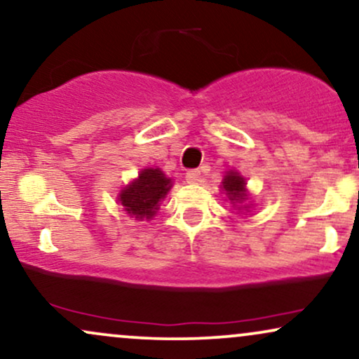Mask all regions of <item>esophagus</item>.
Returning <instances> with one entry per match:
<instances>
[{"label":"esophagus","mask_w":359,"mask_h":359,"mask_svg":"<svg viewBox=\"0 0 359 359\" xmlns=\"http://www.w3.org/2000/svg\"><path fill=\"white\" fill-rule=\"evenodd\" d=\"M185 180H187L189 184H197L198 180H201V170H189L187 174H185Z\"/></svg>","instance_id":"esophagus-1"}]
</instances>
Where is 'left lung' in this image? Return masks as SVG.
I'll return each instance as SVG.
<instances>
[{"label": "left lung", "mask_w": 359, "mask_h": 359, "mask_svg": "<svg viewBox=\"0 0 359 359\" xmlns=\"http://www.w3.org/2000/svg\"><path fill=\"white\" fill-rule=\"evenodd\" d=\"M222 189L226 191L229 201L239 202L245 198V182L236 172H229L226 175V179L222 180Z\"/></svg>", "instance_id": "8db88e82"}]
</instances>
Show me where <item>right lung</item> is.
Instances as JSON below:
<instances>
[{
    "mask_svg": "<svg viewBox=\"0 0 359 359\" xmlns=\"http://www.w3.org/2000/svg\"><path fill=\"white\" fill-rule=\"evenodd\" d=\"M170 191V179L158 168H145L138 179L120 192V202L135 219H150L157 212L158 202Z\"/></svg>",
    "mask_w": 359,
    "mask_h": 359,
    "instance_id": "1",
    "label": "right lung"
}]
</instances>
